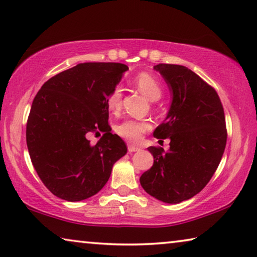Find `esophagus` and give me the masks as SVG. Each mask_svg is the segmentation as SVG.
<instances>
[{"label":"esophagus","mask_w":257,"mask_h":257,"mask_svg":"<svg viewBox=\"0 0 257 257\" xmlns=\"http://www.w3.org/2000/svg\"><path fill=\"white\" fill-rule=\"evenodd\" d=\"M128 151L130 153L138 152V151H141V148H138V146H135V145H128Z\"/></svg>","instance_id":"34e87169"}]
</instances>
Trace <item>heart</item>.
<instances>
[{"mask_svg": "<svg viewBox=\"0 0 257 257\" xmlns=\"http://www.w3.org/2000/svg\"><path fill=\"white\" fill-rule=\"evenodd\" d=\"M133 83L143 95L151 100H158L162 96V85L156 75L149 72H141L134 76ZM106 105L109 111L116 113L122 105V90L115 87L108 93ZM151 129V124L146 120H125L117 125L116 132L121 137L129 142H140L146 132Z\"/></svg>", "mask_w": 257, "mask_h": 257, "instance_id": "1", "label": "heart"}]
</instances>
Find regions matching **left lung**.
<instances>
[{
  "label": "left lung",
  "instance_id": "left-lung-1",
  "mask_svg": "<svg viewBox=\"0 0 257 257\" xmlns=\"http://www.w3.org/2000/svg\"><path fill=\"white\" fill-rule=\"evenodd\" d=\"M154 70L164 76L173 100L153 136L168 138L170 148H148L154 162L140 182L158 200L178 203L200 192L216 172L226 145L225 116L216 90L194 72L173 64Z\"/></svg>",
  "mask_w": 257,
  "mask_h": 257
}]
</instances>
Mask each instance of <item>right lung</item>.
<instances>
[{"mask_svg":"<svg viewBox=\"0 0 257 257\" xmlns=\"http://www.w3.org/2000/svg\"><path fill=\"white\" fill-rule=\"evenodd\" d=\"M128 66L83 63L44 83L32 104L26 125L28 152L39 177L56 197L81 201L103 189L112 167L127 153L111 133L106 99ZM103 136L91 146L87 136Z\"/></svg>","mask_w":257,"mask_h":257,"instance_id":"right-lung-1","label":"right lung"}]
</instances>
